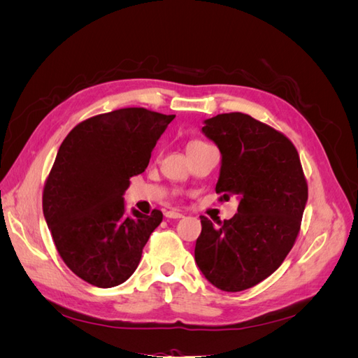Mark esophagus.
I'll return each mask as SVG.
<instances>
[{
    "instance_id": "1",
    "label": "esophagus",
    "mask_w": 358,
    "mask_h": 358,
    "mask_svg": "<svg viewBox=\"0 0 358 358\" xmlns=\"http://www.w3.org/2000/svg\"><path fill=\"white\" fill-rule=\"evenodd\" d=\"M166 218L180 220V218H183V213H180V212H178V210H169V212L166 213Z\"/></svg>"
}]
</instances>
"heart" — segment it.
<instances>
[{"label": "heart", "mask_w": 358, "mask_h": 358, "mask_svg": "<svg viewBox=\"0 0 358 358\" xmlns=\"http://www.w3.org/2000/svg\"><path fill=\"white\" fill-rule=\"evenodd\" d=\"M200 145H204V142H200V140H196V142H191L188 145V148H192V146H200Z\"/></svg>", "instance_id": "obj_1"}]
</instances>
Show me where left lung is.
Instances as JSON below:
<instances>
[{"mask_svg":"<svg viewBox=\"0 0 358 358\" xmlns=\"http://www.w3.org/2000/svg\"><path fill=\"white\" fill-rule=\"evenodd\" d=\"M203 133L222 155L216 194L239 196L231 220L201 218L196 262L222 291H243L282 264L294 246L308 201V182L291 140L252 116L231 112L204 121Z\"/></svg>","mask_w":358,"mask_h":358,"instance_id":"left-lung-1","label":"left lung"}]
</instances>
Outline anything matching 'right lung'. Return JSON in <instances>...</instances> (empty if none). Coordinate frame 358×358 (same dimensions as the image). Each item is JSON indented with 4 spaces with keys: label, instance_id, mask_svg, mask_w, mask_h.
I'll list each match as a JSON object with an SVG mask.
<instances>
[{
    "label": "right lung",
    "instance_id": "obj_1",
    "mask_svg": "<svg viewBox=\"0 0 358 358\" xmlns=\"http://www.w3.org/2000/svg\"><path fill=\"white\" fill-rule=\"evenodd\" d=\"M173 119L125 107L85 119L61 143L43 188V213L62 262L88 284L125 282L161 224L158 209L127 216L122 196Z\"/></svg>",
    "mask_w": 358,
    "mask_h": 358
}]
</instances>
